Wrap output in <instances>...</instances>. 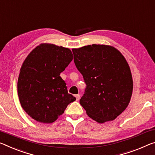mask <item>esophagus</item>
Listing matches in <instances>:
<instances>
[{
  "label": "esophagus",
  "instance_id": "1",
  "mask_svg": "<svg viewBox=\"0 0 155 155\" xmlns=\"http://www.w3.org/2000/svg\"><path fill=\"white\" fill-rule=\"evenodd\" d=\"M75 97H76V99H77V101H78L80 99V94H76Z\"/></svg>",
  "mask_w": 155,
  "mask_h": 155
}]
</instances>
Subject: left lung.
Returning a JSON list of instances; mask_svg holds the SVG:
<instances>
[{
	"instance_id": "8db88e82",
	"label": "left lung",
	"mask_w": 155,
	"mask_h": 155,
	"mask_svg": "<svg viewBox=\"0 0 155 155\" xmlns=\"http://www.w3.org/2000/svg\"><path fill=\"white\" fill-rule=\"evenodd\" d=\"M74 61L86 84L80 104L91 119L113 121L130 101L133 81L128 63L112 46L90 45L72 49Z\"/></svg>"
}]
</instances>
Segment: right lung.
<instances>
[{
    "label": "right lung",
    "mask_w": 155,
    "mask_h": 155,
    "mask_svg": "<svg viewBox=\"0 0 155 155\" xmlns=\"http://www.w3.org/2000/svg\"><path fill=\"white\" fill-rule=\"evenodd\" d=\"M72 59L70 49L42 43L24 61L17 84L18 95L22 107L36 121L53 123L76 100L60 77Z\"/></svg>",
    "instance_id": "1"
}]
</instances>
